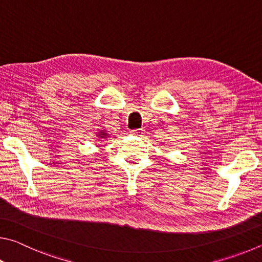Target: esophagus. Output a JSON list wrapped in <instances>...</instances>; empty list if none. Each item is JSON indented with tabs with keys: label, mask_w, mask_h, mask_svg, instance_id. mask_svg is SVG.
Segmentation results:
<instances>
[{
	"label": "esophagus",
	"mask_w": 262,
	"mask_h": 262,
	"mask_svg": "<svg viewBox=\"0 0 262 262\" xmlns=\"http://www.w3.org/2000/svg\"><path fill=\"white\" fill-rule=\"evenodd\" d=\"M130 134L132 136H135V137H143L144 130H143V128H138V130H131Z\"/></svg>",
	"instance_id": "1"
}]
</instances>
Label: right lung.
Wrapping results in <instances>:
<instances>
[{
    "label": "right lung",
    "instance_id": "right-lung-1",
    "mask_svg": "<svg viewBox=\"0 0 262 262\" xmlns=\"http://www.w3.org/2000/svg\"><path fill=\"white\" fill-rule=\"evenodd\" d=\"M96 137H98V140L99 141H102L109 138V135L108 132L105 130H99V132H96Z\"/></svg>",
    "mask_w": 262,
    "mask_h": 262
}]
</instances>
